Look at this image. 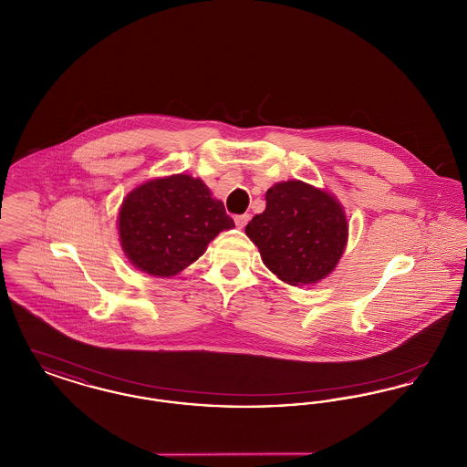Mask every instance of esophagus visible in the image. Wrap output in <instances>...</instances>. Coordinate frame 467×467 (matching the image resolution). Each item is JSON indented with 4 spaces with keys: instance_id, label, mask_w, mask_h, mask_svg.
Returning <instances> with one entry per match:
<instances>
[{
    "instance_id": "1",
    "label": "esophagus",
    "mask_w": 467,
    "mask_h": 467,
    "mask_svg": "<svg viewBox=\"0 0 467 467\" xmlns=\"http://www.w3.org/2000/svg\"><path fill=\"white\" fill-rule=\"evenodd\" d=\"M248 221H250V215H246V213H244V215H236V217H234V223L238 225V229H244Z\"/></svg>"
}]
</instances>
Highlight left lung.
I'll use <instances>...</instances> for the list:
<instances>
[{"instance_id":"8db88e82","label":"left lung","mask_w":467,"mask_h":467,"mask_svg":"<svg viewBox=\"0 0 467 467\" xmlns=\"http://www.w3.org/2000/svg\"><path fill=\"white\" fill-rule=\"evenodd\" d=\"M244 233L273 275L301 287L324 280L337 266L348 242V221L331 192L287 180L267 189L266 210Z\"/></svg>"}]
</instances>
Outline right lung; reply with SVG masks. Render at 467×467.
<instances>
[{
  "label": "right lung",
  "instance_id": "add662e5",
  "mask_svg": "<svg viewBox=\"0 0 467 467\" xmlns=\"http://www.w3.org/2000/svg\"><path fill=\"white\" fill-rule=\"evenodd\" d=\"M117 227L130 263L168 278L198 261L234 223L201 178L178 173L134 187L120 204Z\"/></svg>",
  "mask_w": 467,
  "mask_h": 467
}]
</instances>
